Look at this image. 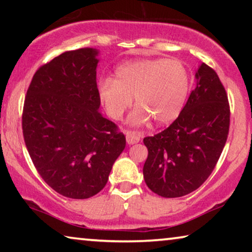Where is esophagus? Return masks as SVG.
Wrapping results in <instances>:
<instances>
[{
	"label": "esophagus",
	"instance_id": "1",
	"mask_svg": "<svg viewBox=\"0 0 252 252\" xmlns=\"http://www.w3.org/2000/svg\"><path fill=\"white\" fill-rule=\"evenodd\" d=\"M126 140L128 144H134L137 143L140 141V133L139 132H133V130H126Z\"/></svg>",
	"mask_w": 252,
	"mask_h": 252
}]
</instances>
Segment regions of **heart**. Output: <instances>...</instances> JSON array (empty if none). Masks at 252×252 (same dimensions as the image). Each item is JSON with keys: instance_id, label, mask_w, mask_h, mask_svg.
I'll list each match as a JSON object with an SVG mask.
<instances>
[{"instance_id": "obj_1", "label": "heart", "mask_w": 252, "mask_h": 252, "mask_svg": "<svg viewBox=\"0 0 252 252\" xmlns=\"http://www.w3.org/2000/svg\"><path fill=\"white\" fill-rule=\"evenodd\" d=\"M190 91V74L184 63L166 58H148L123 63L115 80L99 81L98 96L108 115L120 120L135 99L137 108L130 116L133 125L154 119L158 125L174 122Z\"/></svg>"}]
</instances>
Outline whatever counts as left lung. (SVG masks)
Here are the masks:
<instances>
[{"instance_id":"1","label":"left lung","mask_w":252,"mask_h":252,"mask_svg":"<svg viewBox=\"0 0 252 252\" xmlns=\"http://www.w3.org/2000/svg\"><path fill=\"white\" fill-rule=\"evenodd\" d=\"M196 87L177 119L154 136L143 139L148 158L143 177L161 197H181L204 184L227 141L229 104L216 71L202 63Z\"/></svg>"}]
</instances>
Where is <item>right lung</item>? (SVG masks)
<instances>
[{"instance_id": "right-lung-1", "label": "right lung", "mask_w": 252, "mask_h": 252, "mask_svg": "<svg viewBox=\"0 0 252 252\" xmlns=\"http://www.w3.org/2000/svg\"><path fill=\"white\" fill-rule=\"evenodd\" d=\"M98 50L65 51L33 75L23 134L36 171L58 194L85 199L104 188L125 135L98 111Z\"/></svg>"}]
</instances>
